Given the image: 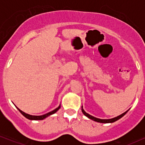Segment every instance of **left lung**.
Masks as SVG:
<instances>
[{
	"instance_id": "obj_1",
	"label": "left lung",
	"mask_w": 145,
	"mask_h": 145,
	"mask_svg": "<svg viewBox=\"0 0 145 145\" xmlns=\"http://www.w3.org/2000/svg\"><path fill=\"white\" fill-rule=\"evenodd\" d=\"M82 112L83 114L85 115V116H86V117H88V118L89 119H90V120H92L93 121H95L99 122V123H108L115 122V121H116L117 120H120V118H121L123 116H125V115L126 114V113L127 112H127H125V113H123V114H122L121 115H120V116L116 117V118H112V119H110V120H101V119H98V118H94V117H93L92 116H90V115H89L88 114H87V113L85 112L84 110H83L82 106Z\"/></svg>"
}]
</instances>
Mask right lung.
Segmentation results:
<instances>
[{
	"mask_svg": "<svg viewBox=\"0 0 145 145\" xmlns=\"http://www.w3.org/2000/svg\"><path fill=\"white\" fill-rule=\"evenodd\" d=\"M16 108H17V107H16ZM60 108H61V106H59L58 108L55 109V110L51 111V112L47 113V114H46L43 115V116H31V115L25 114V113H24V112H22V110H20L19 108H17V109L19 110V112H20L21 114H22L23 116L25 117V118H26L27 119H28V120H43V119H45V118H47V117H48L49 116H50V115H52L53 114H55V112H57V111H58L59 109H60Z\"/></svg>",
	"mask_w": 145,
	"mask_h": 145,
	"instance_id": "add662e5",
	"label": "right lung"
}]
</instances>
